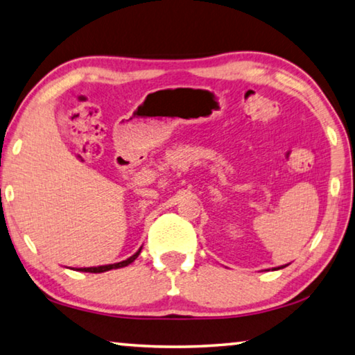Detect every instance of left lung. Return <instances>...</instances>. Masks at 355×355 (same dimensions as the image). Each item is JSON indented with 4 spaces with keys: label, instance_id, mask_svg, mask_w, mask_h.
Here are the masks:
<instances>
[{
    "label": "left lung",
    "instance_id": "1",
    "mask_svg": "<svg viewBox=\"0 0 355 355\" xmlns=\"http://www.w3.org/2000/svg\"><path fill=\"white\" fill-rule=\"evenodd\" d=\"M285 266H288V264H284V266H279V268H272L274 271H277V269H282V268H285Z\"/></svg>",
    "mask_w": 355,
    "mask_h": 355
}]
</instances>
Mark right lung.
<instances>
[{"label": "right lung", "instance_id": "1", "mask_svg": "<svg viewBox=\"0 0 355 355\" xmlns=\"http://www.w3.org/2000/svg\"><path fill=\"white\" fill-rule=\"evenodd\" d=\"M142 249V248H141ZM141 249L136 252L135 255H131L130 258H127V260H123V261H119V263H114V264H103V266H94V268H78L76 271H80V272H94V274H97V272H106V271H111V269H119V268H125V266H128L130 263H133L136 258H137V255L141 254Z\"/></svg>", "mask_w": 355, "mask_h": 355}]
</instances>
